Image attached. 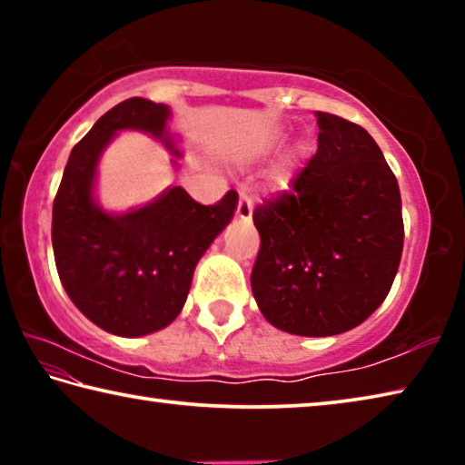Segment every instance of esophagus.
Masks as SVG:
<instances>
[{
  "label": "esophagus",
  "instance_id": "34e87169",
  "mask_svg": "<svg viewBox=\"0 0 465 465\" xmlns=\"http://www.w3.org/2000/svg\"><path fill=\"white\" fill-rule=\"evenodd\" d=\"M252 211H254V207H252V201L248 199L246 194H240V201H238V209H235V215H238V219H242V222H250V219H252Z\"/></svg>",
  "mask_w": 465,
  "mask_h": 465
}]
</instances>
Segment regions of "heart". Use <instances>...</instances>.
I'll list each match as a JSON object with an SVG mask.
<instances>
[{"mask_svg": "<svg viewBox=\"0 0 465 465\" xmlns=\"http://www.w3.org/2000/svg\"><path fill=\"white\" fill-rule=\"evenodd\" d=\"M282 143V137L274 135V137H269L264 141V145L261 147V152H258V155L261 157H266L277 152V149L281 147ZM297 160L299 155L295 157H289V160H285L281 163V166L272 172L271 176V188L274 193H287L291 184H293V178H295V166H297Z\"/></svg>", "mask_w": 465, "mask_h": 465, "instance_id": "obj_1", "label": "heart"}]
</instances>
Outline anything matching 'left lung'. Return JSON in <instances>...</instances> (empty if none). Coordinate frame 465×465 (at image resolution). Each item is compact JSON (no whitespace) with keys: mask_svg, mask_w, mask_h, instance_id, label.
Masks as SVG:
<instances>
[{"mask_svg":"<svg viewBox=\"0 0 465 465\" xmlns=\"http://www.w3.org/2000/svg\"><path fill=\"white\" fill-rule=\"evenodd\" d=\"M318 152L293 191L254 211L261 252L252 293L266 322L336 336L388 297L404 248L398 180L369 133L316 113Z\"/></svg>","mask_w":465,"mask_h":465,"instance_id":"obj_1","label":"left lung"}]
</instances>
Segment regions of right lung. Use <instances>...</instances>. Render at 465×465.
<instances>
[{"instance_id":"right-lung-1","label":"right lung","mask_w":465,"mask_h":465,"mask_svg":"<svg viewBox=\"0 0 465 465\" xmlns=\"http://www.w3.org/2000/svg\"><path fill=\"white\" fill-rule=\"evenodd\" d=\"M170 119V106L145 98L110 108L72 149L53 203L51 238L63 289L92 324L114 336H147L178 318L196 264L238 209V193L204 207L183 186H168L127 211L102 207L98 163L121 131L153 137L180 168L183 149Z\"/></svg>"}]
</instances>
